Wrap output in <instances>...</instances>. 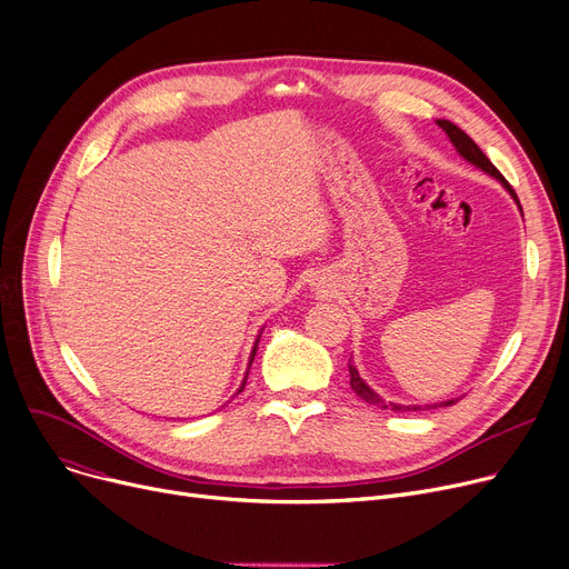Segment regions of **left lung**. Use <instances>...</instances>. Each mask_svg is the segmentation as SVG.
Masks as SVG:
<instances>
[{"instance_id": "obj_1", "label": "left lung", "mask_w": 569, "mask_h": 569, "mask_svg": "<svg viewBox=\"0 0 569 569\" xmlns=\"http://www.w3.org/2000/svg\"><path fill=\"white\" fill-rule=\"evenodd\" d=\"M436 124L447 133V138H450V142L455 144V149H457L461 159H466L470 166L480 168L482 172H487V174H491L493 179H498V182L502 184V189L515 198V202H517L519 209H521V202H519L515 189H512L510 184H507V179L498 172V168L487 159V154L482 152L480 147L475 144V140H472L466 131H461L457 124H452L450 119H436ZM521 214H523V209H521ZM348 371H350V387L355 390V395L360 397V399H365L367 403L378 406V408H387V410H395V412H399V410H401V412H406V410H422V406H403V403L385 401L382 397H378V395L371 390V387L365 382V378L360 376V371H357V367L352 365V357H350V362H348ZM457 401H459V399H447V401H440V403L425 406V410H427V408H438V406H452V403H457Z\"/></svg>"}]
</instances>
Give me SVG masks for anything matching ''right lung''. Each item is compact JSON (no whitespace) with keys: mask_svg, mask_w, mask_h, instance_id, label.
Wrapping results in <instances>:
<instances>
[{"mask_svg":"<svg viewBox=\"0 0 569 569\" xmlns=\"http://www.w3.org/2000/svg\"><path fill=\"white\" fill-rule=\"evenodd\" d=\"M258 341H260V335L256 337V343H253V350H251V355H249V367H247V373H244V380H242V385H239V390L234 392V395H239L244 390V385H247V376H249V369H251V365H253V357H256V350H258Z\"/></svg>","mask_w":569,"mask_h":569,"instance_id":"add662e5","label":"right lung"}]
</instances>
